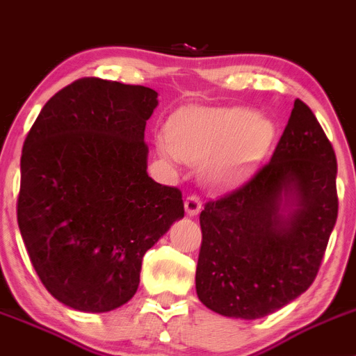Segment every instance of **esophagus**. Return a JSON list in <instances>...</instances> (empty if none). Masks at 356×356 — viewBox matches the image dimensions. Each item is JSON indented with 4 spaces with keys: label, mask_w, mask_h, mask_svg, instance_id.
Here are the masks:
<instances>
[{
    "label": "esophagus",
    "mask_w": 356,
    "mask_h": 356,
    "mask_svg": "<svg viewBox=\"0 0 356 356\" xmlns=\"http://www.w3.org/2000/svg\"><path fill=\"white\" fill-rule=\"evenodd\" d=\"M186 213L188 216H196V213L202 210V200H200L198 195H189L184 202Z\"/></svg>",
    "instance_id": "obj_1"
}]
</instances>
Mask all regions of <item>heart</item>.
I'll use <instances>...</instances> for the list:
<instances>
[{"mask_svg": "<svg viewBox=\"0 0 356 356\" xmlns=\"http://www.w3.org/2000/svg\"><path fill=\"white\" fill-rule=\"evenodd\" d=\"M275 139L270 120L245 108H191L168 123V139L158 143L172 161L209 160L205 175L213 184H233L268 153Z\"/></svg>", "mask_w": 356, "mask_h": 356, "instance_id": "obj_1", "label": "heart"}]
</instances>
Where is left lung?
<instances>
[{
	"label": "left lung",
	"mask_w": 356,
	"mask_h": 356,
	"mask_svg": "<svg viewBox=\"0 0 356 356\" xmlns=\"http://www.w3.org/2000/svg\"><path fill=\"white\" fill-rule=\"evenodd\" d=\"M336 174L332 144L296 99L271 160L200 213V301L219 315L255 320L308 291L337 219ZM284 197L296 207L287 216Z\"/></svg>",
	"instance_id": "8db88e82"
}]
</instances>
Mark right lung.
<instances>
[{"mask_svg": "<svg viewBox=\"0 0 356 356\" xmlns=\"http://www.w3.org/2000/svg\"><path fill=\"white\" fill-rule=\"evenodd\" d=\"M156 97L147 86L76 79L24 140L17 222L41 284L69 308L104 313L130 301L144 254L184 217L181 189L146 172Z\"/></svg>", "mask_w": 356, "mask_h": 356, "instance_id": "obj_1", "label": "right lung"}]
</instances>
